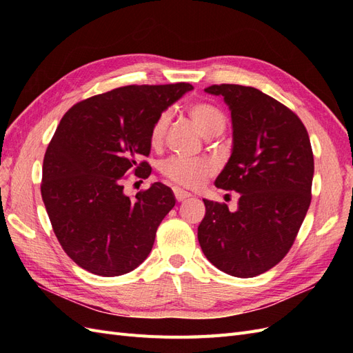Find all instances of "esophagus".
Listing matches in <instances>:
<instances>
[{"label":"esophagus","instance_id":"esophagus-1","mask_svg":"<svg viewBox=\"0 0 353 353\" xmlns=\"http://www.w3.org/2000/svg\"><path fill=\"white\" fill-rule=\"evenodd\" d=\"M174 194H175V199H176L178 201H183V200L191 197V194L188 193V191H184L183 188H179V187H175V188H174Z\"/></svg>","mask_w":353,"mask_h":353}]
</instances>
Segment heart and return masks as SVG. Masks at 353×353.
<instances>
[{"mask_svg": "<svg viewBox=\"0 0 353 353\" xmlns=\"http://www.w3.org/2000/svg\"><path fill=\"white\" fill-rule=\"evenodd\" d=\"M187 112L193 122L200 128L206 137L221 134L225 130L227 119L223 112L215 104L208 101H194L188 104ZM170 123V112L160 113L152 125L150 141L160 144L168 132ZM160 172L169 181L187 188H199L205 181L215 172V165L206 159H188L181 156H172L163 160L160 165Z\"/></svg>", "mask_w": 353, "mask_h": 353, "instance_id": "b5f03b06", "label": "heart"}]
</instances>
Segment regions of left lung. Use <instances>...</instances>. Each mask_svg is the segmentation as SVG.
Instances as JSON below:
<instances>
[{
	"label": "left lung",
	"instance_id": "left-lung-1",
	"mask_svg": "<svg viewBox=\"0 0 353 353\" xmlns=\"http://www.w3.org/2000/svg\"><path fill=\"white\" fill-rule=\"evenodd\" d=\"M231 112L232 152L215 185L240 193L239 209L203 200L197 237L218 270L239 279L263 274L290 250L311 205L314 154L305 125L284 104L253 87L221 83Z\"/></svg>",
	"mask_w": 353,
	"mask_h": 353
}]
</instances>
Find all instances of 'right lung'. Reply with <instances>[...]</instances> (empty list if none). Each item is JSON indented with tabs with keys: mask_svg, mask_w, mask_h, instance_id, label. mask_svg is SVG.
Returning a JSON list of instances; mask_svg holds the SVG:
<instances>
[{
	"mask_svg": "<svg viewBox=\"0 0 353 353\" xmlns=\"http://www.w3.org/2000/svg\"><path fill=\"white\" fill-rule=\"evenodd\" d=\"M193 87L128 85L77 103L61 117L42 165L41 196L63 250L95 275L135 270L152 252L160 222L175 206L172 190L154 183L131 200L123 181L147 178L156 117Z\"/></svg>",
	"mask_w": 353,
	"mask_h": 353,
	"instance_id": "1",
	"label": "right lung"
}]
</instances>
